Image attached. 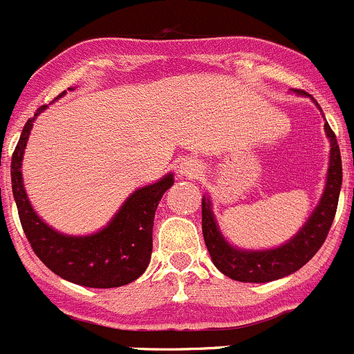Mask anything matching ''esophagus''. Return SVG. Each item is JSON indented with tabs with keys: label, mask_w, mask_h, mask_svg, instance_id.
I'll return each mask as SVG.
<instances>
[{
	"label": "esophagus",
	"mask_w": 354,
	"mask_h": 354,
	"mask_svg": "<svg viewBox=\"0 0 354 354\" xmlns=\"http://www.w3.org/2000/svg\"><path fill=\"white\" fill-rule=\"evenodd\" d=\"M180 174L185 177H196V174H198V167H196V163L184 162L180 163Z\"/></svg>",
	"instance_id": "obj_1"
}]
</instances>
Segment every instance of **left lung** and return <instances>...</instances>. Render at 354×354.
Listing matches in <instances>:
<instances>
[{
  "label": "left lung",
  "instance_id": "1",
  "mask_svg": "<svg viewBox=\"0 0 354 354\" xmlns=\"http://www.w3.org/2000/svg\"><path fill=\"white\" fill-rule=\"evenodd\" d=\"M296 93L301 96H310L304 91H296ZM315 104L318 106L317 101ZM325 132H327V138L330 139V163H328L327 184H325L324 194L299 232L282 246L265 251H246L234 248L232 244L227 243L216 225V220L212 212V203L206 196H203V237H205V244L208 248L212 261L223 275L239 282L277 281V279L299 270L320 250L322 244L327 239L332 222H334L342 184L341 151H339L334 131L327 122H325Z\"/></svg>",
  "mask_w": 354,
  "mask_h": 354
}]
</instances>
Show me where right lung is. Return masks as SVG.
Returning a JSON list of instances; mask_svg holds the SVG:
<instances>
[{"label":"right lung","instance_id":"1","mask_svg":"<svg viewBox=\"0 0 354 354\" xmlns=\"http://www.w3.org/2000/svg\"><path fill=\"white\" fill-rule=\"evenodd\" d=\"M46 104L27 120L12 156V191L20 223L34 253L51 272L84 288H120L145 274L153 251V222L160 199L172 187L174 176L138 189L106 227L93 236H65L43 222L24 189L22 158L30 129Z\"/></svg>","mask_w":354,"mask_h":354}]
</instances>
